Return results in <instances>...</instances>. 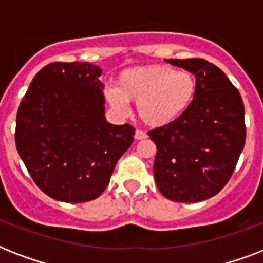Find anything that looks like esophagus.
<instances>
[{
	"mask_svg": "<svg viewBox=\"0 0 263 263\" xmlns=\"http://www.w3.org/2000/svg\"><path fill=\"white\" fill-rule=\"evenodd\" d=\"M147 138V134L143 131H139V129H136L135 131V139L136 140H142V139H146Z\"/></svg>",
	"mask_w": 263,
	"mask_h": 263,
	"instance_id": "obj_1",
	"label": "esophagus"
}]
</instances>
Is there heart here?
<instances>
[{
    "instance_id": "heart-1",
    "label": "heart",
    "mask_w": 263,
    "mask_h": 263,
    "mask_svg": "<svg viewBox=\"0 0 263 263\" xmlns=\"http://www.w3.org/2000/svg\"><path fill=\"white\" fill-rule=\"evenodd\" d=\"M196 82L191 72L165 65L128 68L120 73L116 87L106 97L116 111L125 115L129 102H136L140 120L148 127H165L175 123L191 106Z\"/></svg>"
}]
</instances>
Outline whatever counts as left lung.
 <instances>
[{
	"mask_svg": "<svg viewBox=\"0 0 263 263\" xmlns=\"http://www.w3.org/2000/svg\"><path fill=\"white\" fill-rule=\"evenodd\" d=\"M195 76L191 106L175 123L148 132L156 143L154 179L175 202H200L224 188L246 142L245 105L224 72L203 59L165 60Z\"/></svg>",
	"mask_w": 263,
	"mask_h": 263,
	"instance_id": "1",
	"label": "left lung"
}]
</instances>
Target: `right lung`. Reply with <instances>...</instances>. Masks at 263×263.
I'll list each match as a JSON object with an SVG mask.
<instances>
[{
  "instance_id": "right-lung-1",
  "label": "right lung",
  "mask_w": 263,
  "mask_h": 263,
  "mask_svg": "<svg viewBox=\"0 0 263 263\" xmlns=\"http://www.w3.org/2000/svg\"><path fill=\"white\" fill-rule=\"evenodd\" d=\"M102 69L51 63L34 76L16 117V147L41 190L55 200L98 198L134 142L129 124L105 117Z\"/></svg>"
}]
</instances>
